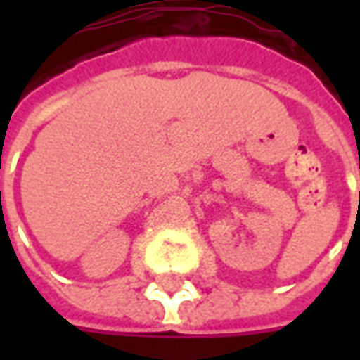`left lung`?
<instances>
[{"label":"left lung","mask_w":360,"mask_h":360,"mask_svg":"<svg viewBox=\"0 0 360 360\" xmlns=\"http://www.w3.org/2000/svg\"><path fill=\"white\" fill-rule=\"evenodd\" d=\"M359 200H360V193H359Z\"/></svg>","instance_id":"1"}]
</instances>
